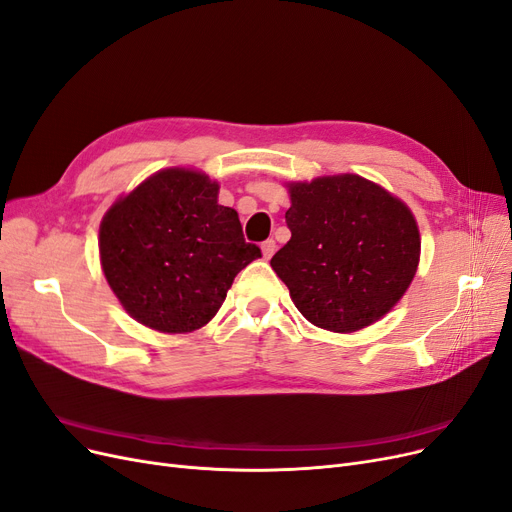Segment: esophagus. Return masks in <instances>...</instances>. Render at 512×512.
<instances>
[{
    "instance_id": "34e87169",
    "label": "esophagus",
    "mask_w": 512,
    "mask_h": 512,
    "mask_svg": "<svg viewBox=\"0 0 512 512\" xmlns=\"http://www.w3.org/2000/svg\"><path fill=\"white\" fill-rule=\"evenodd\" d=\"M260 248H262V256L264 258H271L273 254H275V250H277V245H275V241L273 239H267V241H262V245H260Z\"/></svg>"
}]
</instances>
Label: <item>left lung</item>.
<instances>
[{
    "instance_id": "1",
    "label": "left lung",
    "mask_w": 512,
    "mask_h": 512,
    "mask_svg": "<svg viewBox=\"0 0 512 512\" xmlns=\"http://www.w3.org/2000/svg\"><path fill=\"white\" fill-rule=\"evenodd\" d=\"M292 239L271 258L296 309L323 330L349 334L384 317L416 275L414 214L357 174L292 182Z\"/></svg>"
}]
</instances>
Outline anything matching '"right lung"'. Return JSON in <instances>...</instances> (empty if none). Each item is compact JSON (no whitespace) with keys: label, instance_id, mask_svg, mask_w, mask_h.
Returning a JSON list of instances; mask_svg holds the SVG:
<instances>
[{"label":"right lung","instance_id":"1","mask_svg":"<svg viewBox=\"0 0 512 512\" xmlns=\"http://www.w3.org/2000/svg\"><path fill=\"white\" fill-rule=\"evenodd\" d=\"M100 264L121 306L142 325L185 334L220 309L235 275L260 258L218 182L168 168L115 201L100 222Z\"/></svg>","mask_w":512,"mask_h":512}]
</instances>
